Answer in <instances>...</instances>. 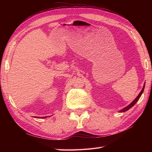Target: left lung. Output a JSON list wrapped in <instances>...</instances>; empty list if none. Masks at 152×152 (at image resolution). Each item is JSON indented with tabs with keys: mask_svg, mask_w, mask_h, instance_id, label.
<instances>
[{
	"mask_svg": "<svg viewBox=\"0 0 152 152\" xmlns=\"http://www.w3.org/2000/svg\"><path fill=\"white\" fill-rule=\"evenodd\" d=\"M145 84H144V86H143V87H142V90L141 91V92L140 93V94H138V96H137V97L134 99V100L133 101V102L131 103V104H129L128 106H127L126 107H125V108H124L123 109H122V110H121L120 111H119V112H121V113H122V112H126L127 110H129L132 107H133V106H134L136 103V102H137V101L139 100V99L140 98V97H141V96L142 95V93H143V91H144V89H145Z\"/></svg>",
	"mask_w": 152,
	"mask_h": 152,
	"instance_id": "left-lung-1",
	"label": "left lung"
}]
</instances>
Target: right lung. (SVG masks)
Segmentation results:
<instances>
[{
    "label": "right lung",
    "mask_w": 152,
    "mask_h": 152,
    "mask_svg": "<svg viewBox=\"0 0 152 152\" xmlns=\"http://www.w3.org/2000/svg\"><path fill=\"white\" fill-rule=\"evenodd\" d=\"M35 118H47L48 117H34Z\"/></svg>",
    "instance_id": "add662e5"
}]
</instances>
